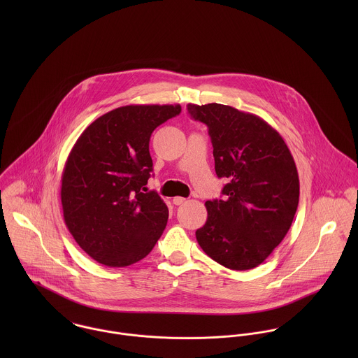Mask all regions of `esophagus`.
Returning <instances> with one entry per match:
<instances>
[{
  "label": "esophagus",
  "mask_w": 358,
  "mask_h": 358,
  "mask_svg": "<svg viewBox=\"0 0 358 358\" xmlns=\"http://www.w3.org/2000/svg\"><path fill=\"white\" fill-rule=\"evenodd\" d=\"M186 203V199H183V197H175L173 199V204L175 205H182Z\"/></svg>",
  "instance_id": "obj_1"
}]
</instances>
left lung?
Wrapping results in <instances>:
<instances>
[{
	"instance_id": "1",
	"label": "left lung",
	"mask_w": 358,
	"mask_h": 358,
	"mask_svg": "<svg viewBox=\"0 0 358 358\" xmlns=\"http://www.w3.org/2000/svg\"><path fill=\"white\" fill-rule=\"evenodd\" d=\"M208 127L215 171L227 178L223 200L206 201L208 217L196 231L206 255L231 270L266 260L287 236L299 203V176L281 135L264 120L231 106L187 104Z\"/></svg>"
}]
</instances>
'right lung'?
<instances>
[{
	"label": "right lung",
	"instance_id": "add662e5",
	"mask_svg": "<svg viewBox=\"0 0 358 358\" xmlns=\"http://www.w3.org/2000/svg\"><path fill=\"white\" fill-rule=\"evenodd\" d=\"M180 104H131L95 120L67 157L60 200L64 223L92 259L125 267L149 255L161 237L168 208L145 187L153 171L154 129Z\"/></svg>",
	"mask_w": 358,
	"mask_h": 358
}]
</instances>
